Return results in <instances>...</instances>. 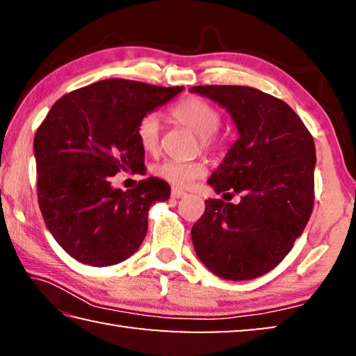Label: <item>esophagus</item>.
Returning <instances> with one entry per match:
<instances>
[{
	"mask_svg": "<svg viewBox=\"0 0 356 356\" xmlns=\"http://www.w3.org/2000/svg\"><path fill=\"white\" fill-rule=\"evenodd\" d=\"M186 195V193L184 190L177 188V186H174V188L171 190V196L174 197V200H179V197H184Z\"/></svg>",
	"mask_w": 356,
	"mask_h": 356,
	"instance_id": "obj_1",
	"label": "esophagus"
}]
</instances>
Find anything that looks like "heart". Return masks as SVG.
Segmentation results:
<instances>
[{
    "mask_svg": "<svg viewBox=\"0 0 356 356\" xmlns=\"http://www.w3.org/2000/svg\"><path fill=\"white\" fill-rule=\"evenodd\" d=\"M171 118L177 124L184 125L193 134L201 138V146L204 149H213L215 141L213 135L221 125V114L216 108L209 104L207 100L200 97H188L172 108ZM160 134L161 124L160 119L155 113H149L141 118L138 122L136 136L140 141L141 147L146 152L154 154L160 147ZM206 163L201 160L195 161H174L163 160L160 163L152 166V172L156 177H160L165 182L185 186L191 184L193 180L202 177L206 174Z\"/></svg>",
    "mask_w": 356,
    "mask_h": 356,
    "instance_id": "obj_1",
    "label": "heart"
}]
</instances>
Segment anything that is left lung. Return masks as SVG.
I'll use <instances>...</instances> for the list:
<instances>
[{"label": "left lung", "instance_id": "1", "mask_svg": "<svg viewBox=\"0 0 356 356\" xmlns=\"http://www.w3.org/2000/svg\"><path fill=\"white\" fill-rule=\"evenodd\" d=\"M226 108L238 140L207 184L222 200L206 201L191 227L197 257L222 280H254L292 250L314 206L316 147L286 102L248 86H193ZM241 195L238 204L225 196Z\"/></svg>", "mask_w": 356, "mask_h": 356}]
</instances>
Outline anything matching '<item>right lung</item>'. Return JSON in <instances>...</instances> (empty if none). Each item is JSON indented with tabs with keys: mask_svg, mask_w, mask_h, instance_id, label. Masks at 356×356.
<instances>
[{
	"mask_svg": "<svg viewBox=\"0 0 356 356\" xmlns=\"http://www.w3.org/2000/svg\"><path fill=\"white\" fill-rule=\"evenodd\" d=\"M184 86L110 78L65 94L34 136L38 201L59 246L78 262L108 267L135 254L147 232V213L170 200L165 180L114 188L119 171L146 170L138 122Z\"/></svg>",
	"mask_w": 356,
	"mask_h": 356,
	"instance_id": "right-lung-1",
	"label": "right lung"
}]
</instances>
